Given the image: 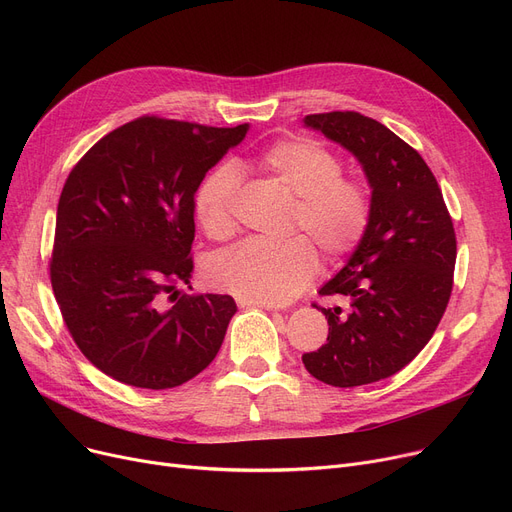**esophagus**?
<instances>
[{
    "label": "esophagus",
    "mask_w": 512,
    "mask_h": 512,
    "mask_svg": "<svg viewBox=\"0 0 512 512\" xmlns=\"http://www.w3.org/2000/svg\"><path fill=\"white\" fill-rule=\"evenodd\" d=\"M236 305L238 307H259V309H270V311H274V309H280V305H274V303H259V301H249V299H236Z\"/></svg>",
    "instance_id": "1"
}]
</instances>
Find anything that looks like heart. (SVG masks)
Wrapping results in <instances>:
<instances>
[{
    "instance_id": "b5f03b06",
    "label": "heart",
    "mask_w": 512,
    "mask_h": 512,
    "mask_svg": "<svg viewBox=\"0 0 512 512\" xmlns=\"http://www.w3.org/2000/svg\"><path fill=\"white\" fill-rule=\"evenodd\" d=\"M251 166L294 195L290 213L292 236L278 245L247 240L215 255L207 267L213 286L259 303H286L315 278L319 259L315 245L328 259L351 255L371 222V193L363 180L342 174L336 153L307 139H280L251 159ZM240 178L234 166L211 168L195 191V215L211 240L236 232L234 199Z\"/></svg>"
}]
</instances>
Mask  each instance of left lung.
I'll return each instance as SVG.
<instances>
[{
  "label": "left lung",
  "instance_id": "left-lung-1",
  "mask_svg": "<svg viewBox=\"0 0 512 512\" xmlns=\"http://www.w3.org/2000/svg\"><path fill=\"white\" fill-rule=\"evenodd\" d=\"M305 124L351 151L371 186V222L321 297L351 309L319 307L328 342L303 355L319 382L353 388L390 378L434 336L448 307L456 234L436 176L400 137L359 112L309 114Z\"/></svg>",
  "mask_w": 512,
  "mask_h": 512
}]
</instances>
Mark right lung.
Wrapping results in <instances>:
<instances>
[{
    "instance_id": "1",
    "label": "right lung",
    "mask_w": 512,
    "mask_h": 512,
    "mask_svg": "<svg viewBox=\"0 0 512 512\" xmlns=\"http://www.w3.org/2000/svg\"><path fill=\"white\" fill-rule=\"evenodd\" d=\"M247 128L141 116L105 134L68 174L51 288L80 353L110 378L176 388L218 355L234 299L176 286L193 272L197 186Z\"/></svg>"
}]
</instances>
